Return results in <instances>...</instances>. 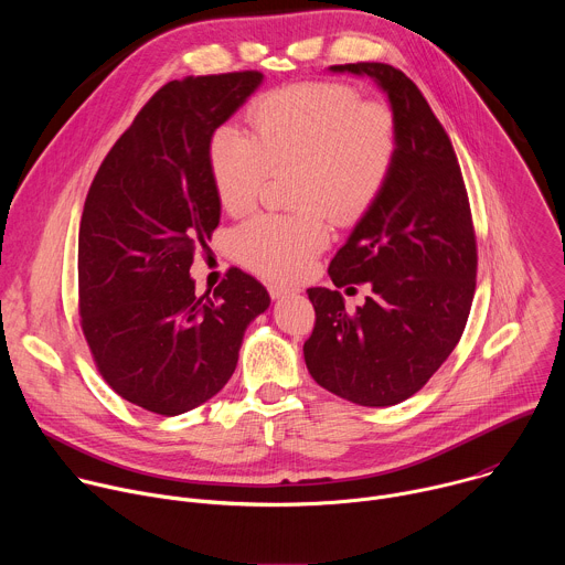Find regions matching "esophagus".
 <instances>
[{"label": "esophagus", "mask_w": 565, "mask_h": 565, "mask_svg": "<svg viewBox=\"0 0 565 565\" xmlns=\"http://www.w3.org/2000/svg\"><path fill=\"white\" fill-rule=\"evenodd\" d=\"M268 290H270V297H273V299H284V297H290V295H295V288H288V286H277V284L268 286Z\"/></svg>", "instance_id": "obj_1"}]
</instances>
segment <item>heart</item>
Returning a JSON list of instances; mask_svg holds the SVG:
<instances>
[{
    "label": "heart",
    "mask_w": 565,
    "mask_h": 565,
    "mask_svg": "<svg viewBox=\"0 0 565 565\" xmlns=\"http://www.w3.org/2000/svg\"><path fill=\"white\" fill-rule=\"evenodd\" d=\"M250 136L232 127L207 147L216 199L227 214L248 212L273 170L295 168L292 216H255L232 236L236 259L255 273L292 281L331 241L324 209L358 221L384 192L397 158V122L382 103L340 83L275 89L248 109Z\"/></svg>",
    "instance_id": "obj_1"
}]
</instances>
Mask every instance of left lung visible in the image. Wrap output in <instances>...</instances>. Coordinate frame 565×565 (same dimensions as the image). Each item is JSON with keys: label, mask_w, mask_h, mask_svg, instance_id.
<instances>
[{"label": "left lung", "mask_w": 565, "mask_h": 565, "mask_svg": "<svg viewBox=\"0 0 565 565\" xmlns=\"http://www.w3.org/2000/svg\"><path fill=\"white\" fill-rule=\"evenodd\" d=\"M371 77L397 122V158L380 199L329 266L338 288L371 284L353 312L331 288H308L312 380L362 407L420 391L456 349L476 288V236L458 158L412 79L382 62L329 66Z\"/></svg>", "instance_id": "8db88e82"}]
</instances>
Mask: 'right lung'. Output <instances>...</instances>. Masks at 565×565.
I'll return each instance as SVG.
<instances>
[{
	"mask_svg": "<svg viewBox=\"0 0 565 565\" xmlns=\"http://www.w3.org/2000/svg\"><path fill=\"white\" fill-rule=\"evenodd\" d=\"M259 71L172 79L116 140L89 188L77 236L83 331L127 402L185 414L232 377L268 290L232 268L196 295L190 266L221 218L212 134L262 87Z\"/></svg>",
	"mask_w": 565,
	"mask_h": 565,
	"instance_id": "right-lung-1",
	"label": "right lung"
}]
</instances>
